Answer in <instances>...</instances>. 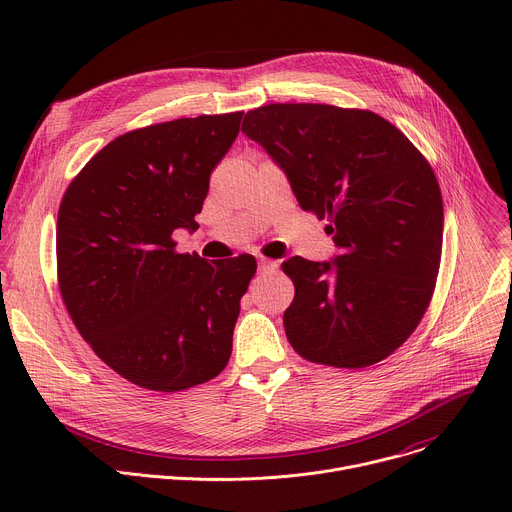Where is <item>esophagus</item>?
Segmentation results:
<instances>
[{"label":"esophagus","instance_id":"34e87169","mask_svg":"<svg viewBox=\"0 0 512 512\" xmlns=\"http://www.w3.org/2000/svg\"><path fill=\"white\" fill-rule=\"evenodd\" d=\"M277 261H273V259H265V257H261L259 259V273H271V271H275L277 269Z\"/></svg>","mask_w":512,"mask_h":512}]
</instances>
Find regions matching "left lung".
<instances>
[{"instance_id": "1", "label": "left lung", "mask_w": 512, "mask_h": 512, "mask_svg": "<svg viewBox=\"0 0 512 512\" xmlns=\"http://www.w3.org/2000/svg\"><path fill=\"white\" fill-rule=\"evenodd\" d=\"M241 131L283 170L300 206L328 216L332 261L291 257L283 314L294 350L362 369L393 354L423 318L442 259L440 184L415 145L373 111L271 103Z\"/></svg>"}]
</instances>
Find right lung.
<instances>
[{"mask_svg":"<svg viewBox=\"0 0 512 512\" xmlns=\"http://www.w3.org/2000/svg\"><path fill=\"white\" fill-rule=\"evenodd\" d=\"M243 111L174 119L119 135L70 182L58 208L64 306L95 354L133 385L174 393L206 383L231 358L253 255L208 263L176 253L196 231L210 172Z\"/></svg>","mask_w":512,"mask_h":512,"instance_id":"right-lung-1","label":"right lung"}]
</instances>
